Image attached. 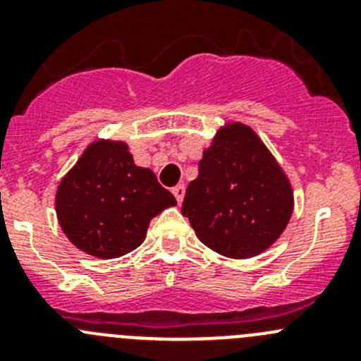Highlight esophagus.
Here are the masks:
<instances>
[{
	"instance_id": "obj_1",
	"label": "esophagus",
	"mask_w": 361,
	"mask_h": 361,
	"mask_svg": "<svg viewBox=\"0 0 361 361\" xmlns=\"http://www.w3.org/2000/svg\"><path fill=\"white\" fill-rule=\"evenodd\" d=\"M173 195L176 197L178 204H181V201H183L185 197V185H176V187L173 188Z\"/></svg>"
}]
</instances>
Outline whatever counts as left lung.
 <instances>
[{"label":"left lung","instance_id":"left-lung-1","mask_svg":"<svg viewBox=\"0 0 361 361\" xmlns=\"http://www.w3.org/2000/svg\"><path fill=\"white\" fill-rule=\"evenodd\" d=\"M181 213L207 248L228 258H251L283 234L293 213V190L257 133L231 122L204 150Z\"/></svg>","mask_w":361,"mask_h":361}]
</instances>
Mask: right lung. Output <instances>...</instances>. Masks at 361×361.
Returning <instances> with one entry per match:
<instances>
[{"mask_svg":"<svg viewBox=\"0 0 361 361\" xmlns=\"http://www.w3.org/2000/svg\"><path fill=\"white\" fill-rule=\"evenodd\" d=\"M176 199L154 171L134 164L123 141L90 143L61 180L56 213L66 238L96 258H116L136 250L148 225Z\"/></svg>","mask_w":361,"mask_h":361,"instance_id":"right-lung-1","label":"right lung"}]
</instances>
